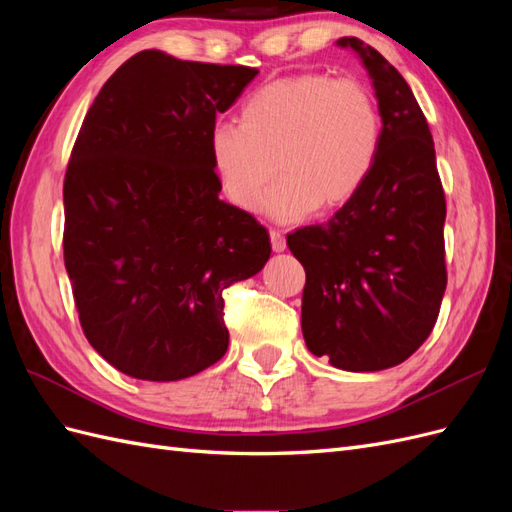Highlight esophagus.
Returning <instances> with one entry per match:
<instances>
[{"label":"esophagus","instance_id":"obj_1","mask_svg":"<svg viewBox=\"0 0 512 512\" xmlns=\"http://www.w3.org/2000/svg\"><path fill=\"white\" fill-rule=\"evenodd\" d=\"M269 235H271V247H273V252H284V250H286V237H284V232L271 230Z\"/></svg>","mask_w":512,"mask_h":512}]
</instances>
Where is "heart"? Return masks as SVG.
Returning <instances> with one entry per match:
<instances>
[{"mask_svg": "<svg viewBox=\"0 0 512 512\" xmlns=\"http://www.w3.org/2000/svg\"><path fill=\"white\" fill-rule=\"evenodd\" d=\"M382 121L371 91L352 79L294 74L247 98L241 121L222 119L209 134V151L226 196L256 211L267 196L275 220L294 222L316 207L346 205L376 164Z\"/></svg>", "mask_w": 512, "mask_h": 512, "instance_id": "obj_1", "label": "heart"}]
</instances>
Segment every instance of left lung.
Here are the masks:
<instances>
[{
    "label": "left lung",
    "mask_w": 512,
    "mask_h": 512,
    "mask_svg": "<svg viewBox=\"0 0 512 512\" xmlns=\"http://www.w3.org/2000/svg\"><path fill=\"white\" fill-rule=\"evenodd\" d=\"M361 57L382 117L380 151L354 198L286 243L305 269L301 329L309 352L346 371L404 363L429 337L446 290V200L427 119L374 46Z\"/></svg>",
    "instance_id": "obj_1"
}]
</instances>
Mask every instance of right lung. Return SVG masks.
Listing matches in <instances>:
<instances>
[{
    "instance_id": "obj_1",
    "label": "right lung",
    "mask_w": 512,
    "mask_h": 512,
    "mask_svg": "<svg viewBox=\"0 0 512 512\" xmlns=\"http://www.w3.org/2000/svg\"><path fill=\"white\" fill-rule=\"evenodd\" d=\"M256 68L141 51L85 115L64 181V260L85 337L121 374L170 382L228 348L222 292L271 256L220 200L209 134Z\"/></svg>"
}]
</instances>
